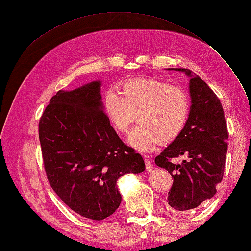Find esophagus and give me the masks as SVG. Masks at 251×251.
<instances>
[{
  "label": "esophagus",
  "instance_id": "1",
  "mask_svg": "<svg viewBox=\"0 0 251 251\" xmlns=\"http://www.w3.org/2000/svg\"><path fill=\"white\" fill-rule=\"evenodd\" d=\"M144 163H146V169H147V171L150 172L151 169H153V164H151V161L150 160V159H148V158L144 159Z\"/></svg>",
  "mask_w": 251,
  "mask_h": 251
}]
</instances>
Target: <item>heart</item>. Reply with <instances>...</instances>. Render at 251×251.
I'll return each instance as SVG.
<instances>
[{
	"label": "heart",
	"instance_id": "heart-1",
	"mask_svg": "<svg viewBox=\"0 0 251 251\" xmlns=\"http://www.w3.org/2000/svg\"><path fill=\"white\" fill-rule=\"evenodd\" d=\"M121 93L110 89L103 96V110L117 133L126 134L140 111L127 143L140 153H150L158 144L171 142L184 131L191 111L187 93L154 78H132L120 85Z\"/></svg>",
	"mask_w": 251,
	"mask_h": 251
}]
</instances>
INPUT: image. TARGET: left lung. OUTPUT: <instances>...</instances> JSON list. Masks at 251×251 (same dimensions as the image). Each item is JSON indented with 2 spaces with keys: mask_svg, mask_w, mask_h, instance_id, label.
Masks as SVG:
<instances>
[{
  "mask_svg": "<svg viewBox=\"0 0 251 251\" xmlns=\"http://www.w3.org/2000/svg\"><path fill=\"white\" fill-rule=\"evenodd\" d=\"M168 70L184 72L189 78L191 111L184 131L155 158V163L174 178L166 202L183 211L198 207L217 193L224 174L228 132L222 104L207 83L188 69ZM181 155L187 157L181 164L172 161Z\"/></svg>",
  "mask_w": 251,
  "mask_h": 251,
  "instance_id": "obj_1",
  "label": "left lung"
}]
</instances>
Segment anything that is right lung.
Here are the masks:
<instances>
[{
  "label": "right lung",
  "mask_w": 251,
  "mask_h": 251,
  "mask_svg": "<svg viewBox=\"0 0 251 251\" xmlns=\"http://www.w3.org/2000/svg\"><path fill=\"white\" fill-rule=\"evenodd\" d=\"M100 80L59 90L41 117L39 136L53 191L76 214L100 221L121 203L117 180L146 170L121 141L103 110Z\"/></svg>",
  "instance_id": "add662e5"
}]
</instances>
